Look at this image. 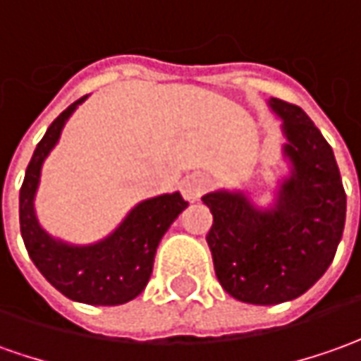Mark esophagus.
Listing matches in <instances>:
<instances>
[{
    "label": "esophagus",
    "instance_id": "esophagus-1",
    "mask_svg": "<svg viewBox=\"0 0 361 361\" xmlns=\"http://www.w3.org/2000/svg\"><path fill=\"white\" fill-rule=\"evenodd\" d=\"M209 188V181L203 173H190L181 180V193L188 201H197Z\"/></svg>",
    "mask_w": 361,
    "mask_h": 361
}]
</instances>
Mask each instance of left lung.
Here are the masks:
<instances>
[{
	"mask_svg": "<svg viewBox=\"0 0 361 361\" xmlns=\"http://www.w3.org/2000/svg\"><path fill=\"white\" fill-rule=\"evenodd\" d=\"M269 109L283 120L290 166L273 203L259 207L241 190L201 197L213 215L207 245L217 281L233 298L261 306L288 302L314 286L334 261L345 223L330 144L300 106L271 98Z\"/></svg>",
	"mask_w": 361,
	"mask_h": 361,
	"instance_id": "left-lung-1",
	"label": "left lung"
}]
</instances>
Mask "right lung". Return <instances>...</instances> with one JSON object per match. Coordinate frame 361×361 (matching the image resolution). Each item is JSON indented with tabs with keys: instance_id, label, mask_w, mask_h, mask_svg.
<instances>
[{
	"instance_id": "right-lung-1",
	"label": "right lung",
	"mask_w": 361,
	"mask_h": 361,
	"mask_svg": "<svg viewBox=\"0 0 361 361\" xmlns=\"http://www.w3.org/2000/svg\"><path fill=\"white\" fill-rule=\"evenodd\" d=\"M87 97L63 110L37 144L19 191V225L25 249L39 273L75 302L116 306L136 298L149 281L161 237L190 203L180 191L140 201L109 237L90 245H71L49 235L35 213L41 168L71 114Z\"/></svg>"
}]
</instances>
